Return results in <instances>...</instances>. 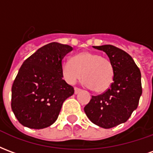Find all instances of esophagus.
I'll return each mask as SVG.
<instances>
[{"label": "esophagus", "instance_id": "1", "mask_svg": "<svg viewBox=\"0 0 153 153\" xmlns=\"http://www.w3.org/2000/svg\"><path fill=\"white\" fill-rule=\"evenodd\" d=\"M80 91H81V89H80V88H77V87H75V88H74V93H75V94L79 93Z\"/></svg>", "mask_w": 153, "mask_h": 153}]
</instances>
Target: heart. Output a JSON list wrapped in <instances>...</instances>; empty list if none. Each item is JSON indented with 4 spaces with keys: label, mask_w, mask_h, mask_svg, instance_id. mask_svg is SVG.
Returning <instances> with one entry per match:
<instances>
[{
    "label": "heart",
    "mask_w": 153,
    "mask_h": 153,
    "mask_svg": "<svg viewBox=\"0 0 153 153\" xmlns=\"http://www.w3.org/2000/svg\"><path fill=\"white\" fill-rule=\"evenodd\" d=\"M62 74L69 83H74L82 76L85 85L95 93H103L111 86L115 70L111 60L93 51H82L71 60H64Z\"/></svg>",
    "instance_id": "obj_1"
}]
</instances>
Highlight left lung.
Here are the masks:
<instances>
[{
	"label": "left lung",
	"instance_id": "1",
	"mask_svg": "<svg viewBox=\"0 0 153 153\" xmlns=\"http://www.w3.org/2000/svg\"><path fill=\"white\" fill-rule=\"evenodd\" d=\"M93 47L106 52L114 65L115 75L111 86L102 94L92 96L84 111L93 124L111 128L127 121L137 109L143 92L141 73L125 51L112 45Z\"/></svg>",
	"mask_w": 153,
	"mask_h": 153
}]
</instances>
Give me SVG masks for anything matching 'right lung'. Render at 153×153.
I'll return each mask as SVG.
<instances>
[{"mask_svg": "<svg viewBox=\"0 0 153 153\" xmlns=\"http://www.w3.org/2000/svg\"><path fill=\"white\" fill-rule=\"evenodd\" d=\"M69 45L51 42L24 61L12 85L11 108L19 122L28 128H47L56 121L62 104L74 93L63 79L64 57Z\"/></svg>", "mask_w": 153, "mask_h": 153, "instance_id": "1", "label": "right lung"}]
</instances>
